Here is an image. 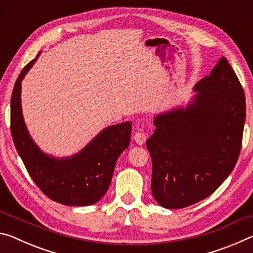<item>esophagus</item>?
Masks as SVG:
<instances>
[{
  "mask_svg": "<svg viewBox=\"0 0 253 253\" xmlns=\"http://www.w3.org/2000/svg\"><path fill=\"white\" fill-rule=\"evenodd\" d=\"M146 134H145V132H143V131H137L136 134L134 135V140H135V143L137 144V145H143V144H145V142H146Z\"/></svg>",
  "mask_w": 253,
  "mask_h": 253,
  "instance_id": "1",
  "label": "esophagus"
}]
</instances>
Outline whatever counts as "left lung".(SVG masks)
Listing matches in <instances>:
<instances>
[{
  "instance_id": "1",
  "label": "left lung",
  "mask_w": 253,
  "mask_h": 253,
  "mask_svg": "<svg viewBox=\"0 0 253 253\" xmlns=\"http://www.w3.org/2000/svg\"><path fill=\"white\" fill-rule=\"evenodd\" d=\"M188 104L154 117L146 142L152 157V193L165 209L207 199L232 172L241 151L246 96L222 57L194 85Z\"/></svg>"
}]
</instances>
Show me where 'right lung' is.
<instances>
[{
	"label": "right lung",
	"instance_id": "add662e5",
	"mask_svg": "<svg viewBox=\"0 0 253 253\" xmlns=\"http://www.w3.org/2000/svg\"><path fill=\"white\" fill-rule=\"evenodd\" d=\"M40 53L23 68L12 91L11 134L15 148L30 176L49 199L69 207L95 204L108 190L118 157L130 143L131 123L104 128L71 156L42 152L30 135L21 105V83Z\"/></svg>",
	"mask_w": 253,
	"mask_h": 253
}]
</instances>
